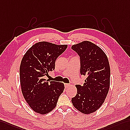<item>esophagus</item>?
Instances as JSON below:
<instances>
[{"instance_id": "obj_1", "label": "esophagus", "mask_w": 130, "mask_h": 130, "mask_svg": "<svg viewBox=\"0 0 130 130\" xmlns=\"http://www.w3.org/2000/svg\"><path fill=\"white\" fill-rule=\"evenodd\" d=\"M64 85H65V87H66V88H68L69 86H70V84L65 83V84H64Z\"/></svg>"}]
</instances>
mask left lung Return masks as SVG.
<instances>
[{
	"instance_id": "1",
	"label": "left lung",
	"mask_w": 130,
	"mask_h": 130,
	"mask_svg": "<svg viewBox=\"0 0 130 130\" xmlns=\"http://www.w3.org/2000/svg\"><path fill=\"white\" fill-rule=\"evenodd\" d=\"M80 59V74L86 75L85 83L76 85L77 93L72 98L75 108L84 114L99 109L109 92L110 68L107 57L99 46L88 41L73 45Z\"/></svg>"
}]
</instances>
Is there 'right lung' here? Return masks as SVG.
<instances>
[{
    "mask_svg": "<svg viewBox=\"0 0 130 130\" xmlns=\"http://www.w3.org/2000/svg\"><path fill=\"white\" fill-rule=\"evenodd\" d=\"M46 41L39 42L28 49L20 66L21 91L28 105L35 112L45 115L55 109L63 93V83L45 79L55 68V62L67 48Z\"/></svg>",
    "mask_w": 130,
    "mask_h": 130,
    "instance_id": "right-lung-1",
    "label": "right lung"
}]
</instances>
